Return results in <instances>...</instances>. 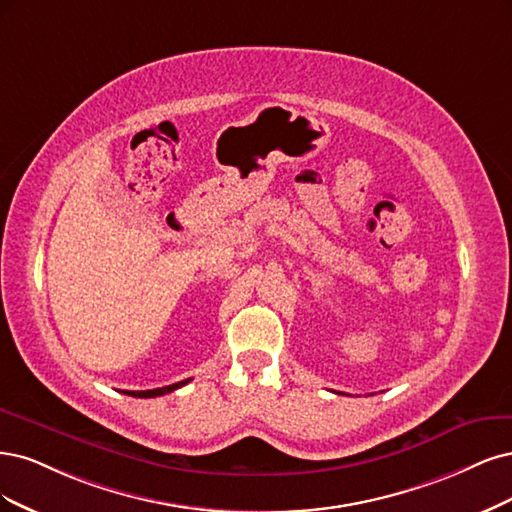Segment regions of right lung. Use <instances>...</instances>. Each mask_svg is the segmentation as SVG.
<instances>
[{
  "label": "right lung",
  "instance_id": "right-lung-1",
  "mask_svg": "<svg viewBox=\"0 0 512 512\" xmlns=\"http://www.w3.org/2000/svg\"><path fill=\"white\" fill-rule=\"evenodd\" d=\"M191 381V378H187V381H180V383H174V385H168V387H159V389H148V391H123L127 395H131V398H157V395H166V393H172L174 389L183 387Z\"/></svg>",
  "mask_w": 512,
  "mask_h": 512
}]
</instances>
